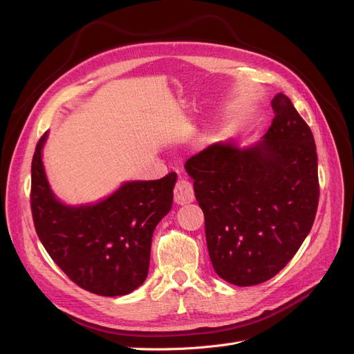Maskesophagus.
I'll use <instances>...</instances> for the list:
<instances>
[{
    "label": "esophagus",
    "mask_w": 354,
    "mask_h": 354,
    "mask_svg": "<svg viewBox=\"0 0 354 354\" xmlns=\"http://www.w3.org/2000/svg\"><path fill=\"white\" fill-rule=\"evenodd\" d=\"M195 194H194V186H192L190 181L180 178L174 187V202L177 205H186V203L194 202Z\"/></svg>",
    "instance_id": "34e87169"
}]
</instances>
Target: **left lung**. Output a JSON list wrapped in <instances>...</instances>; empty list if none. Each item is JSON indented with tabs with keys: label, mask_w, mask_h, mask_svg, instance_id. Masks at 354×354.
Returning a JSON list of instances; mask_svg holds the SVG:
<instances>
[{
	"label": "left lung",
	"mask_w": 354,
	"mask_h": 354,
	"mask_svg": "<svg viewBox=\"0 0 354 354\" xmlns=\"http://www.w3.org/2000/svg\"><path fill=\"white\" fill-rule=\"evenodd\" d=\"M274 118L254 145L217 142L185 164L205 217L216 273L252 286L272 279L312 230L319 202L315 138L283 93Z\"/></svg>",
	"instance_id": "1"
}]
</instances>
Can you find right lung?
Masks as SVG:
<instances>
[{
  "label": "right lung",
  "instance_id": "add662e5",
  "mask_svg": "<svg viewBox=\"0 0 354 354\" xmlns=\"http://www.w3.org/2000/svg\"><path fill=\"white\" fill-rule=\"evenodd\" d=\"M48 134L30 168V208L46 251L72 282L103 297L127 295L147 277L153 230L173 207L177 174L124 181L94 203L69 205L53 192L42 162Z\"/></svg>",
  "mask_w": 354,
  "mask_h": 354
}]
</instances>
